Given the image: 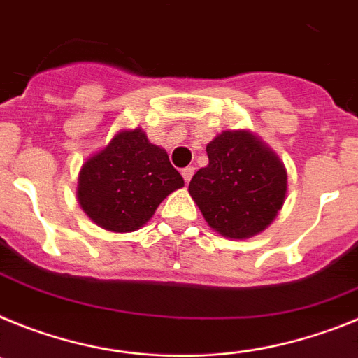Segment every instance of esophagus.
Listing matches in <instances>:
<instances>
[{"instance_id": "esophagus-1", "label": "esophagus", "mask_w": 358, "mask_h": 358, "mask_svg": "<svg viewBox=\"0 0 358 358\" xmlns=\"http://www.w3.org/2000/svg\"><path fill=\"white\" fill-rule=\"evenodd\" d=\"M192 175H194V167H185V169H182V176L185 180V183L191 182Z\"/></svg>"}]
</instances>
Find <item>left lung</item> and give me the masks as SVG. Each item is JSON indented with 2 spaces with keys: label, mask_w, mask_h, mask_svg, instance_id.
Returning <instances> with one entry per match:
<instances>
[{
  "label": "left lung",
  "mask_w": 358,
  "mask_h": 358,
  "mask_svg": "<svg viewBox=\"0 0 358 358\" xmlns=\"http://www.w3.org/2000/svg\"><path fill=\"white\" fill-rule=\"evenodd\" d=\"M209 166L189 183V194L210 229L248 239L275 220L287 200L288 175L272 149L248 129H227L207 144Z\"/></svg>",
  "instance_id": "8db88e82"
}]
</instances>
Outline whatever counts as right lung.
<instances>
[{
	"label": "right lung",
	"mask_w": 358,
	"mask_h": 358,
	"mask_svg": "<svg viewBox=\"0 0 358 358\" xmlns=\"http://www.w3.org/2000/svg\"><path fill=\"white\" fill-rule=\"evenodd\" d=\"M183 178L166 149L148 141L142 127L120 129L106 148L86 158L77 180V201L95 225L135 232L153 217Z\"/></svg>",
	"instance_id": "obj_1"
}]
</instances>
